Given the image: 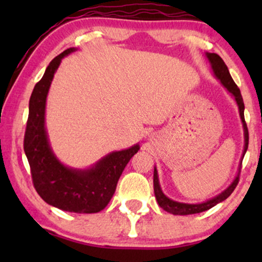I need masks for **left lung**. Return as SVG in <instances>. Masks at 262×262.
Wrapping results in <instances>:
<instances>
[{
	"mask_svg": "<svg viewBox=\"0 0 262 262\" xmlns=\"http://www.w3.org/2000/svg\"><path fill=\"white\" fill-rule=\"evenodd\" d=\"M206 56L207 59H208L210 68H212V71L213 74H214V76L221 81L222 85H223L225 89H227V91L233 96L234 100H235L237 104V108H239V116L243 123V129H244V150H243V156H242L243 159L244 158L246 150H248L249 132H248V127H246L245 118H244L245 107H244V101H243V97H242V93H240L239 87L235 85V82H234L233 79H231L229 70H228L227 65L224 64L223 59H222L218 54H214V53H206ZM242 161H240L239 172H237L235 179L233 180V182H231L230 185L228 186L223 192H222V193H219L218 196L210 198V200L202 203H182V202H177V201H173L167 196H165L164 192H162V189L160 187V182H159L158 170H156V167H154V193H155L156 201H158L159 206H160L162 209L175 215L196 214V213L208 210L212 208V207L217 206L218 203L223 202L224 200H227V198L233 193V191L236 187L237 182H239V173H240V169H242Z\"/></svg>",
	"mask_w": 262,
	"mask_h": 262,
	"instance_id": "8db88e82",
	"label": "left lung"
}]
</instances>
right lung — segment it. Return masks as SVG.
<instances>
[{
    "mask_svg": "<svg viewBox=\"0 0 262 262\" xmlns=\"http://www.w3.org/2000/svg\"><path fill=\"white\" fill-rule=\"evenodd\" d=\"M69 48L54 58L33 90L25 134V152L31 166L35 191L50 206L73 213H97L106 208L127 164L139 144L112 151L89 169L66 166L54 154L45 128V107L54 74L61 59L74 53Z\"/></svg>",
    "mask_w": 262,
    "mask_h": 262,
    "instance_id": "right-lung-1",
    "label": "right lung"
}]
</instances>
